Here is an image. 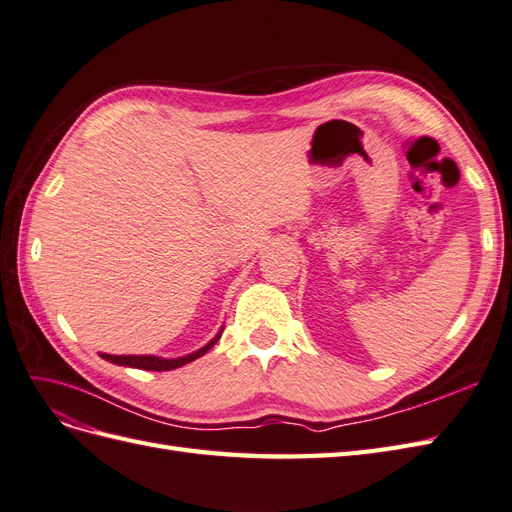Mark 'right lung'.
I'll return each mask as SVG.
<instances>
[{
	"mask_svg": "<svg viewBox=\"0 0 512 512\" xmlns=\"http://www.w3.org/2000/svg\"><path fill=\"white\" fill-rule=\"evenodd\" d=\"M218 337H220V335H216V337L212 339V342H209L207 346H203L201 350H196V352H192V355L179 357V359H160V357H151V355H142V357H134V355H129V357L101 355V357L106 359V361H110V363H116V365H127V368L151 370V372H166V370L181 368V365H186V363H190V361H194V359H199L201 355H205V352L218 342Z\"/></svg>",
	"mask_w": 512,
	"mask_h": 512,
	"instance_id": "add662e5",
	"label": "right lung"
}]
</instances>
